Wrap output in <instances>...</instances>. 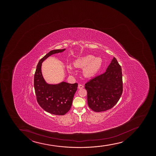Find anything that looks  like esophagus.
<instances>
[{
    "mask_svg": "<svg viewBox=\"0 0 156 156\" xmlns=\"http://www.w3.org/2000/svg\"><path fill=\"white\" fill-rule=\"evenodd\" d=\"M83 87H84V85H83L79 84V85H78V88L79 89H82Z\"/></svg>",
    "mask_w": 156,
    "mask_h": 156,
    "instance_id": "esophagus-1",
    "label": "esophagus"
}]
</instances>
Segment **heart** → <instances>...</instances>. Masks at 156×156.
I'll list each match as a JSON object with an SVG mask.
<instances>
[{
    "instance_id": "obj_1",
    "label": "heart",
    "mask_w": 156,
    "mask_h": 156,
    "mask_svg": "<svg viewBox=\"0 0 156 156\" xmlns=\"http://www.w3.org/2000/svg\"><path fill=\"white\" fill-rule=\"evenodd\" d=\"M76 67L83 68V73L86 77H90L95 75L98 71L102 65V59L100 57H95L91 55L80 58L76 60L74 63ZM68 69L69 71H73V69L71 66H68Z\"/></svg>"
}]
</instances>
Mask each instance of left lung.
Wrapping results in <instances>:
<instances>
[{"label":"left lung","mask_w":156,"mask_h":156,"mask_svg":"<svg viewBox=\"0 0 156 156\" xmlns=\"http://www.w3.org/2000/svg\"><path fill=\"white\" fill-rule=\"evenodd\" d=\"M89 107L95 112L110 109L118 102L123 92L121 66L115 58L104 73L91 79L85 84Z\"/></svg>","instance_id":"obj_1"}]
</instances>
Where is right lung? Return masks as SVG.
<instances>
[{
  "mask_svg": "<svg viewBox=\"0 0 156 156\" xmlns=\"http://www.w3.org/2000/svg\"><path fill=\"white\" fill-rule=\"evenodd\" d=\"M65 49L51 50L38 63L34 74V89L37 102L45 111L52 115H63L70 110L78 84L65 82L58 84H47L41 73V63L51 55L63 52Z\"/></svg>",
  "mask_w": 156,
  "mask_h": 156,
  "instance_id": "right-lung-1",
  "label": "right lung"
}]
</instances>
